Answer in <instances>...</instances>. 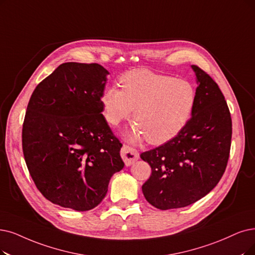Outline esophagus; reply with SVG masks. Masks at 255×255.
<instances>
[{
	"instance_id": "1",
	"label": "esophagus",
	"mask_w": 255,
	"mask_h": 255,
	"mask_svg": "<svg viewBox=\"0 0 255 255\" xmlns=\"http://www.w3.org/2000/svg\"><path fill=\"white\" fill-rule=\"evenodd\" d=\"M120 154H121V157H122V159H124L127 166H129L133 164V163L135 161H137L139 158L138 150L127 145V144H124V146H122Z\"/></svg>"
}]
</instances>
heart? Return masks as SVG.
<instances>
[{
  "label": "heart",
  "instance_id": "heart-1",
  "mask_svg": "<svg viewBox=\"0 0 255 255\" xmlns=\"http://www.w3.org/2000/svg\"><path fill=\"white\" fill-rule=\"evenodd\" d=\"M121 89L108 87L99 101L111 126H118L134 110L128 138L163 144L174 139L191 118L197 101L195 86L186 79L136 69L119 78Z\"/></svg>",
  "mask_w": 255,
  "mask_h": 255
}]
</instances>
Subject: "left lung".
<instances>
[{"label": "left lung", "instance_id": "8db88e82", "mask_svg": "<svg viewBox=\"0 0 255 255\" xmlns=\"http://www.w3.org/2000/svg\"><path fill=\"white\" fill-rule=\"evenodd\" d=\"M191 68L198 87L187 126L174 139L140 155L151 168L142 192L161 210L185 207L205 197L217 186L229 159L232 121L225 97L205 71Z\"/></svg>", "mask_w": 255, "mask_h": 255}]
</instances>
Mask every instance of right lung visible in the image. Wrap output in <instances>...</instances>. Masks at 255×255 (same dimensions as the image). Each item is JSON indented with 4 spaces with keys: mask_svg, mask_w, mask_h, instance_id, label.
Listing matches in <instances>:
<instances>
[{
    "mask_svg": "<svg viewBox=\"0 0 255 255\" xmlns=\"http://www.w3.org/2000/svg\"><path fill=\"white\" fill-rule=\"evenodd\" d=\"M108 71L65 63L36 86L23 124L28 170L40 193L65 208L87 211L108 192L125 163L122 144L101 114Z\"/></svg>",
    "mask_w": 255,
    "mask_h": 255,
    "instance_id": "right-lung-1",
    "label": "right lung"
}]
</instances>
